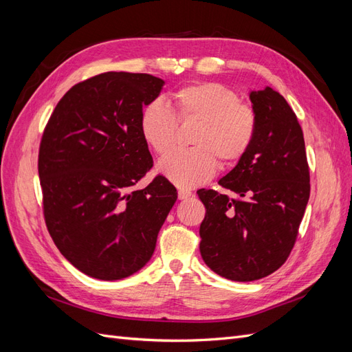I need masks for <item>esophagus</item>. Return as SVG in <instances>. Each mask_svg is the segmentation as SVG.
<instances>
[{"mask_svg":"<svg viewBox=\"0 0 352 352\" xmlns=\"http://www.w3.org/2000/svg\"><path fill=\"white\" fill-rule=\"evenodd\" d=\"M177 195H179V199H186V198L192 195V192H190V190H188V189H179Z\"/></svg>","mask_w":352,"mask_h":352,"instance_id":"34e87169","label":"esophagus"}]
</instances>
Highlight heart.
<instances>
[{
    "label": "heart",
    "instance_id": "heart-1",
    "mask_svg": "<svg viewBox=\"0 0 352 352\" xmlns=\"http://www.w3.org/2000/svg\"><path fill=\"white\" fill-rule=\"evenodd\" d=\"M179 122L195 120L190 135L192 148L170 154L158 164V172L179 188H194L221 167H232L247 155L257 133V114L239 95L221 83H194L173 94ZM144 142L163 157L175 145V114L162 100L148 102L140 116Z\"/></svg>",
    "mask_w": 352,
    "mask_h": 352
}]
</instances>
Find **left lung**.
Segmentation results:
<instances>
[{
    "mask_svg": "<svg viewBox=\"0 0 352 352\" xmlns=\"http://www.w3.org/2000/svg\"><path fill=\"white\" fill-rule=\"evenodd\" d=\"M254 144L219 185L241 199L199 189L206 217L199 251L208 267L236 282L257 280L289 257L310 198L304 135L289 104L270 87L251 91Z\"/></svg>",
    "mask_w": 352,
    "mask_h": 352,
    "instance_id": "1",
    "label": "left lung"
}]
</instances>
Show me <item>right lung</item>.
<instances>
[{"mask_svg":"<svg viewBox=\"0 0 352 352\" xmlns=\"http://www.w3.org/2000/svg\"><path fill=\"white\" fill-rule=\"evenodd\" d=\"M164 80L107 72L74 85L42 135L38 172L50 235L66 260L101 280H119L151 260L158 232L177 199L153 167L140 116Z\"/></svg>","mask_w":352,"mask_h":352,"instance_id":"obj_1","label":"right lung"}]
</instances>
